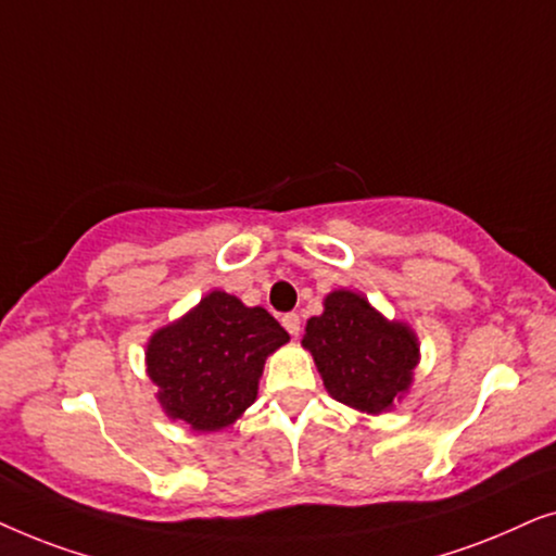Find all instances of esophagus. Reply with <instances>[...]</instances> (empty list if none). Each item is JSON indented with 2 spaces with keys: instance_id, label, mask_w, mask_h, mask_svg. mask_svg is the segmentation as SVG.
Masks as SVG:
<instances>
[{
  "instance_id": "obj_1",
  "label": "esophagus",
  "mask_w": 556,
  "mask_h": 556,
  "mask_svg": "<svg viewBox=\"0 0 556 556\" xmlns=\"http://www.w3.org/2000/svg\"><path fill=\"white\" fill-rule=\"evenodd\" d=\"M283 326H286V331L291 333V337H299V333H301V316L299 314H286Z\"/></svg>"
}]
</instances>
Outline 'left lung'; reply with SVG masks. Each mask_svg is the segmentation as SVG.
I'll return each instance as SVG.
<instances>
[{
    "mask_svg": "<svg viewBox=\"0 0 556 556\" xmlns=\"http://www.w3.org/2000/svg\"><path fill=\"white\" fill-rule=\"evenodd\" d=\"M303 349L314 356L326 392L341 405L382 415L413 387L420 341L405 321H390L359 291L339 288L311 316Z\"/></svg>",
    "mask_w": 556,
    "mask_h": 556,
    "instance_id": "obj_1",
    "label": "left lung"
}]
</instances>
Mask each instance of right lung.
I'll list each match as a JSON object with an SVG mask.
<instances>
[{
    "label": "right lung",
    "mask_w": 556,
    "mask_h": 556,
    "mask_svg": "<svg viewBox=\"0 0 556 556\" xmlns=\"http://www.w3.org/2000/svg\"><path fill=\"white\" fill-rule=\"evenodd\" d=\"M288 331L261 306L210 291L147 341V375L164 415L194 432H217L257 400L265 359Z\"/></svg>",
    "instance_id": "1"
}]
</instances>
